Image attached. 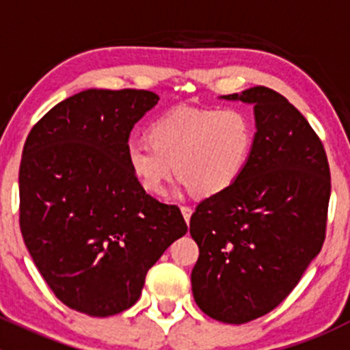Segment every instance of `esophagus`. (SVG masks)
<instances>
[{
	"instance_id": "1",
	"label": "esophagus",
	"mask_w": 350,
	"mask_h": 350,
	"mask_svg": "<svg viewBox=\"0 0 350 350\" xmlns=\"http://www.w3.org/2000/svg\"><path fill=\"white\" fill-rule=\"evenodd\" d=\"M181 213H183V217H185L186 224H189V218H191V213H193L191 208H189V206H181Z\"/></svg>"
}]
</instances>
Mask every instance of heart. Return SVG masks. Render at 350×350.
Returning a JSON list of instances; mask_svg holds the SVG:
<instances>
[{
  "label": "heart",
  "instance_id": "b5f03b06",
  "mask_svg": "<svg viewBox=\"0 0 350 350\" xmlns=\"http://www.w3.org/2000/svg\"><path fill=\"white\" fill-rule=\"evenodd\" d=\"M152 142L130 139L125 159L137 183L164 195L174 176L196 198H213L237 183L254 140V118L243 108H178L157 118Z\"/></svg>",
  "mask_w": 350,
  "mask_h": 350
}]
</instances>
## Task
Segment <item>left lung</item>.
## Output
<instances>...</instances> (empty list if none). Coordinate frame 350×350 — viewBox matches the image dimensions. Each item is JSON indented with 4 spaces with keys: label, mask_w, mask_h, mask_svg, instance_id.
I'll list each match as a JSON object with an SVG mask.
<instances>
[{
    "label": "left lung",
    "mask_w": 350,
    "mask_h": 350,
    "mask_svg": "<svg viewBox=\"0 0 350 350\" xmlns=\"http://www.w3.org/2000/svg\"><path fill=\"white\" fill-rule=\"evenodd\" d=\"M224 98L254 105L256 140L237 183L191 215V286L201 312L241 325L276 308L322 250L330 169L320 137L280 93Z\"/></svg>",
    "instance_id": "left-lung-1"
}]
</instances>
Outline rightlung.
Masks as SVG:
<instances>
[{"mask_svg": "<svg viewBox=\"0 0 350 350\" xmlns=\"http://www.w3.org/2000/svg\"><path fill=\"white\" fill-rule=\"evenodd\" d=\"M159 101L146 90H88L33 125L20 162V230L64 305L125 312L147 271L188 232L181 210L147 195L125 159L133 125Z\"/></svg>", "mask_w": 350, "mask_h": 350, "instance_id": "add662e5", "label": "right lung"}]
</instances>
